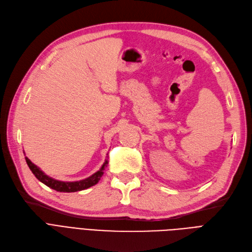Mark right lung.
Masks as SVG:
<instances>
[{"instance_id": "add662e5", "label": "right lung", "mask_w": 252, "mask_h": 252, "mask_svg": "<svg viewBox=\"0 0 252 252\" xmlns=\"http://www.w3.org/2000/svg\"><path fill=\"white\" fill-rule=\"evenodd\" d=\"M26 162L28 166H29L30 170L36 176L37 180L43 183L45 186H48V187H50L51 189H54L58 192H68V193L85 190L92 187V186L96 185L100 180L102 174H104V170L108 164V160H105V163L102 164L100 169L85 180H81L78 182H62V181H57L50 178V176L46 175L42 170H40L39 167H37L34 163H32L29 159H28L27 157H26Z\"/></svg>"}]
</instances>
